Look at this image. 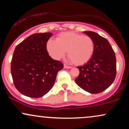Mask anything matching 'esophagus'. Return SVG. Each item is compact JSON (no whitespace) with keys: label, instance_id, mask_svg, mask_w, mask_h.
Masks as SVG:
<instances>
[{"label":"esophagus","instance_id":"1","mask_svg":"<svg viewBox=\"0 0 129 129\" xmlns=\"http://www.w3.org/2000/svg\"><path fill=\"white\" fill-rule=\"evenodd\" d=\"M63 67H64L65 69H71V68H72V67H70V66H68L67 65H66V64H64V65H63Z\"/></svg>","mask_w":129,"mask_h":129}]
</instances>
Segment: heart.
I'll use <instances>...</instances> for the list:
<instances>
[{"label":"heart","instance_id":"heart-1","mask_svg":"<svg viewBox=\"0 0 129 129\" xmlns=\"http://www.w3.org/2000/svg\"><path fill=\"white\" fill-rule=\"evenodd\" d=\"M47 49L50 55L56 60L64 57L67 51L68 57L72 62L82 65L92 57L94 44L89 36L74 32H63L57 36L56 40H48Z\"/></svg>","mask_w":129,"mask_h":129}]
</instances>
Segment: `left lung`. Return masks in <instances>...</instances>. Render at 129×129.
<instances>
[{
    "label": "left lung",
    "mask_w": 129,
    "mask_h": 129,
    "mask_svg": "<svg viewBox=\"0 0 129 129\" xmlns=\"http://www.w3.org/2000/svg\"><path fill=\"white\" fill-rule=\"evenodd\" d=\"M84 33L93 39L94 50L89 61L78 67L79 75L75 82L85 91L96 94L104 91L113 82L116 75V57L107 39L93 31Z\"/></svg>",
    "instance_id": "8db88e82"
}]
</instances>
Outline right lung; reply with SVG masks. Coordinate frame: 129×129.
<instances>
[{"label":"right lung","mask_w":129,"mask_h":129,"mask_svg":"<svg viewBox=\"0 0 129 129\" xmlns=\"http://www.w3.org/2000/svg\"><path fill=\"white\" fill-rule=\"evenodd\" d=\"M51 33H35L14 50L11 73L14 86L26 96L41 98L51 89L63 63L48 55L47 43Z\"/></svg>","instance_id":"1"}]
</instances>
